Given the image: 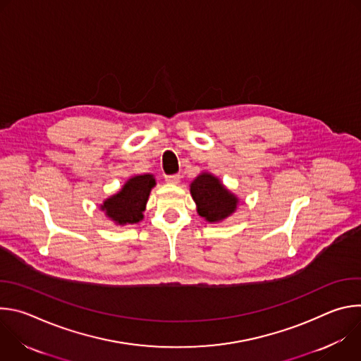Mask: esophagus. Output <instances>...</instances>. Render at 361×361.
<instances>
[{
    "mask_svg": "<svg viewBox=\"0 0 361 361\" xmlns=\"http://www.w3.org/2000/svg\"><path fill=\"white\" fill-rule=\"evenodd\" d=\"M166 181L169 184H178L180 183V176L178 174H173V176H167Z\"/></svg>",
    "mask_w": 361,
    "mask_h": 361,
    "instance_id": "34e87169",
    "label": "esophagus"
}]
</instances>
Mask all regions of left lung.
<instances>
[{"label":"left lung","mask_w":361,"mask_h":361,"mask_svg":"<svg viewBox=\"0 0 361 361\" xmlns=\"http://www.w3.org/2000/svg\"><path fill=\"white\" fill-rule=\"evenodd\" d=\"M190 194L195 202L197 213L210 224H217L237 212L240 198L231 192L223 181L209 173H200L190 184Z\"/></svg>","instance_id":"left-lung-1"}]
</instances>
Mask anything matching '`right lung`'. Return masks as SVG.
Here are the masks:
<instances>
[{
  "label": "right lung",
  "mask_w": 361,
  "mask_h": 361,
  "mask_svg": "<svg viewBox=\"0 0 361 361\" xmlns=\"http://www.w3.org/2000/svg\"><path fill=\"white\" fill-rule=\"evenodd\" d=\"M156 177L149 173L131 176L124 185L99 204V210L116 226L137 224L144 219V210Z\"/></svg>",
  "instance_id": "1"
}]
</instances>
